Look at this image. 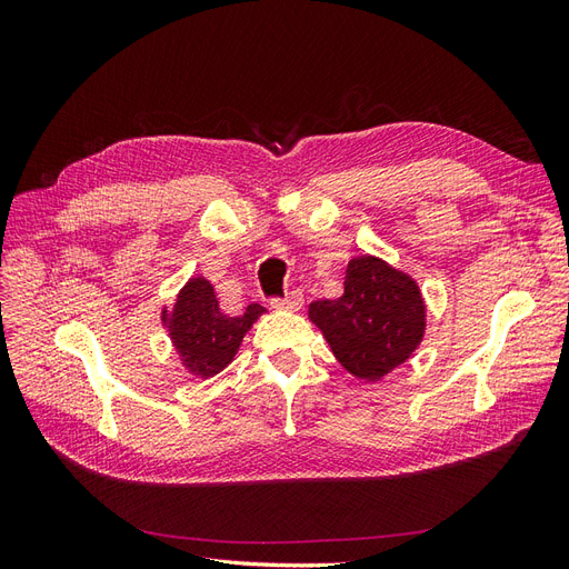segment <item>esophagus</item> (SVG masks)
<instances>
[{
  "label": "esophagus",
  "mask_w": 569,
  "mask_h": 569,
  "mask_svg": "<svg viewBox=\"0 0 569 569\" xmlns=\"http://www.w3.org/2000/svg\"><path fill=\"white\" fill-rule=\"evenodd\" d=\"M272 308H280V311H299L303 306V295L301 291H291L287 297H272L270 299Z\"/></svg>",
  "instance_id": "1"
}]
</instances>
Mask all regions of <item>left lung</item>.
I'll return each mask as SVG.
<instances>
[{
	"instance_id": "8db88e82",
	"label": "left lung",
	"mask_w": 569,
	"mask_h": 569,
	"mask_svg": "<svg viewBox=\"0 0 569 569\" xmlns=\"http://www.w3.org/2000/svg\"><path fill=\"white\" fill-rule=\"evenodd\" d=\"M308 316L330 341L339 363L370 382L401 366L425 332L418 284L372 256L353 258L343 295L313 301Z\"/></svg>"
}]
</instances>
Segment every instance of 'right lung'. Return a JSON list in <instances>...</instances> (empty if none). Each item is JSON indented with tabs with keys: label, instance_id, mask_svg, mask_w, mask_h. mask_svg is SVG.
<instances>
[{
	"label": "right lung",
	"instance_id": "1",
	"mask_svg": "<svg viewBox=\"0 0 569 569\" xmlns=\"http://www.w3.org/2000/svg\"><path fill=\"white\" fill-rule=\"evenodd\" d=\"M261 313L263 306L258 303H249L239 316L222 313L211 282L194 278L180 291L170 318V337L189 372L211 377L230 363L239 341Z\"/></svg>",
	"mask_w": 569,
	"mask_h": 569
}]
</instances>
